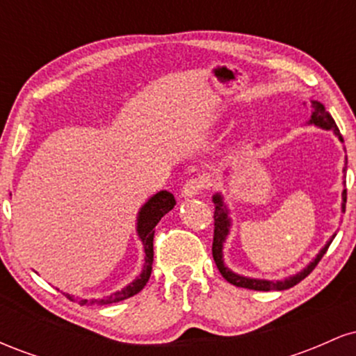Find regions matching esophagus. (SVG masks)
Returning <instances> with one entry per match:
<instances>
[{"label": "esophagus", "mask_w": 356, "mask_h": 356, "mask_svg": "<svg viewBox=\"0 0 356 356\" xmlns=\"http://www.w3.org/2000/svg\"><path fill=\"white\" fill-rule=\"evenodd\" d=\"M207 179H204L199 175V177H191L189 181L182 186V195L184 197H194V195L201 194V192L206 189Z\"/></svg>", "instance_id": "1"}]
</instances>
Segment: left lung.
Here are the masks:
<instances>
[{
	"mask_svg": "<svg viewBox=\"0 0 356 356\" xmlns=\"http://www.w3.org/2000/svg\"><path fill=\"white\" fill-rule=\"evenodd\" d=\"M309 112H312V124L318 125V127H323V129H332L334 134H337L338 137H340V140H343L340 130H338L337 124H334L333 117L330 115L328 112H326L325 107L320 104V102H312L309 104ZM346 170V169H343ZM212 201L216 204V211H214V239H212V257H214L216 261V266H218L219 273L222 275V277L226 281H229L231 284L238 286V288H248V289H254V291H273V289H276V291H281V289H288V288H293V286L300 283V281H303L306 276L309 275V273L313 271L314 268H316V264L320 263L323 254H325L326 251H328L330 244H332L333 238L326 243V246L321 249L320 254L314 257L313 263H309V266H306L303 271L298 273V275L291 276V277H286L284 281H266V280H251V277H244V276H239L236 275V273H232L224 266L222 263V243L224 239H226L227 232H229V218H227V211L226 207H224L222 204V197H220L219 194H216L214 197H212ZM345 202H346V191H343V212H345Z\"/></svg>",
	"mask_w": 356,
	"mask_h": 356,
	"instance_id": "8db88e82",
	"label": "left lung"
}]
</instances>
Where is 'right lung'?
I'll return each instance as SVG.
<instances>
[{"mask_svg": "<svg viewBox=\"0 0 356 356\" xmlns=\"http://www.w3.org/2000/svg\"><path fill=\"white\" fill-rule=\"evenodd\" d=\"M175 206V199L170 192L167 191H161L154 195V197L149 199V202H145V206L142 207L140 212H138V222H137V232L138 238L142 239L144 243V249H145V266L142 275L137 277L134 283H130L127 288L122 289V291L113 293L112 296L105 298V300H79L80 305H110V303H117V301L127 300V298L137 295L138 291L144 289V286L149 281L150 273H152V263H154V232H155V226L164 216L169 212L172 207ZM68 300L73 301V296L67 295Z\"/></svg>", "mask_w": 356, "mask_h": 356, "instance_id": "obj_1", "label": "right lung"}]
</instances>
